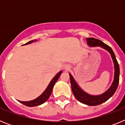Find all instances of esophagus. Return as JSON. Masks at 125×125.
<instances>
[{
    "label": "esophagus",
    "instance_id": "34e87169",
    "mask_svg": "<svg viewBox=\"0 0 125 125\" xmlns=\"http://www.w3.org/2000/svg\"><path fill=\"white\" fill-rule=\"evenodd\" d=\"M64 69H66V70H68V69H69V67L68 66H66L64 67Z\"/></svg>",
    "mask_w": 125,
    "mask_h": 125
}]
</instances>
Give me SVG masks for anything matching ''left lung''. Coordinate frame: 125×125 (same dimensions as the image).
<instances>
[{"label": "left lung", "mask_w": 125, "mask_h": 125, "mask_svg": "<svg viewBox=\"0 0 125 125\" xmlns=\"http://www.w3.org/2000/svg\"><path fill=\"white\" fill-rule=\"evenodd\" d=\"M86 41L87 44L90 47H97V46H98V47H102L103 49H106L107 51L109 52L110 54H111V57H112L115 66L114 80H113L112 84L106 91H105L101 94H100V95H91V94H89L84 91L78 86V84L76 82V81L74 80L72 75L71 74H69V76H70V82L71 84L72 91L75 98H76V100H78L79 102L85 104H87V105L97 106L109 100L115 93L119 83L120 67H119L118 61L116 59V56L115 55L114 52L113 51L112 49L110 46L103 42L97 39H94L93 37L87 38Z\"/></svg>", "instance_id": "obj_1"}]
</instances>
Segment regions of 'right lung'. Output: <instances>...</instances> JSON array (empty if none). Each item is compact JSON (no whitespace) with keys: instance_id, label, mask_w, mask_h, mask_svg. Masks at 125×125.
Listing matches in <instances>:
<instances>
[{"instance_id":"obj_1","label":"right lung","mask_w":125,"mask_h":125,"mask_svg":"<svg viewBox=\"0 0 125 125\" xmlns=\"http://www.w3.org/2000/svg\"><path fill=\"white\" fill-rule=\"evenodd\" d=\"M37 40H32L31 41L28 42L27 43L25 44L24 45H27L33 42L34 41H36ZM62 73V71H59L56 76L52 78V79L51 80V81L50 82V83L49 84L48 86L47 87V88L46 89L44 92L41 94L39 97H37V98H36L35 100H31V101H19L20 103H21L22 104H24V105L27 106L29 107H33V106H39L40 104H42L46 102L48 98L50 96L51 94L52 91L53 87L54 86L55 83H56V81H57V79H59V76H61Z\"/></svg>"}]
</instances>
